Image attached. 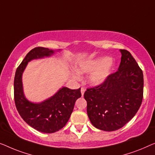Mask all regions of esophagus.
Masks as SVG:
<instances>
[{
    "label": "esophagus",
    "mask_w": 155,
    "mask_h": 155,
    "mask_svg": "<svg viewBox=\"0 0 155 155\" xmlns=\"http://www.w3.org/2000/svg\"><path fill=\"white\" fill-rule=\"evenodd\" d=\"M85 88H81V95L83 96V95H84V93H85Z\"/></svg>",
    "instance_id": "1"
}]
</instances>
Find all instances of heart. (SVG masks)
<instances>
[{"mask_svg": "<svg viewBox=\"0 0 155 155\" xmlns=\"http://www.w3.org/2000/svg\"><path fill=\"white\" fill-rule=\"evenodd\" d=\"M114 64L109 57H100L80 62L76 67L79 74L91 73L88 82L93 86L103 84L114 69Z\"/></svg>", "mask_w": 155, "mask_h": 155, "instance_id": "b5f03b06", "label": "heart"}]
</instances>
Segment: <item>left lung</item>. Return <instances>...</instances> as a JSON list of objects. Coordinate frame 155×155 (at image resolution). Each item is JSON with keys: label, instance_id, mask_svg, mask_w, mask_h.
Segmentation results:
<instances>
[{"label": "left lung", "instance_id": "left-lung-1", "mask_svg": "<svg viewBox=\"0 0 155 155\" xmlns=\"http://www.w3.org/2000/svg\"><path fill=\"white\" fill-rule=\"evenodd\" d=\"M118 71L84 93L87 114L98 129L113 131L127 124L138 112L143 97V74L126 50H120Z\"/></svg>", "mask_w": 155, "mask_h": 155}]
</instances>
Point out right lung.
<instances>
[{"label": "right lung", "instance_id": "add662e5", "mask_svg": "<svg viewBox=\"0 0 155 155\" xmlns=\"http://www.w3.org/2000/svg\"><path fill=\"white\" fill-rule=\"evenodd\" d=\"M55 53V51L43 47L32 49L17 67L14 80L15 102L19 114L30 126L45 134L55 133L66 125L73 112L76 100L81 97V88L71 90L62 87L55 95L41 102H32L26 98L22 74L28 62L32 60L48 58Z\"/></svg>", "mask_w": 155, "mask_h": 155}]
</instances>
